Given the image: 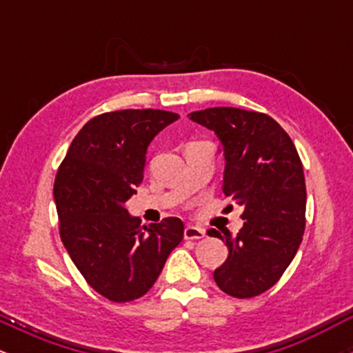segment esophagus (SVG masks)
<instances>
[{
  "label": "esophagus",
  "mask_w": 353,
  "mask_h": 353,
  "mask_svg": "<svg viewBox=\"0 0 353 353\" xmlns=\"http://www.w3.org/2000/svg\"><path fill=\"white\" fill-rule=\"evenodd\" d=\"M202 237H205L204 229L194 228V225H188V228L184 229V239H188V241H197V239Z\"/></svg>",
  "instance_id": "1"
}]
</instances>
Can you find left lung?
Listing matches in <instances>:
<instances>
[{
	"label": "left lung",
	"instance_id": "left-lung-1",
	"mask_svg": "<svg viewBox=\"0 0 353 353\" xmlns=\"http://www.w3.org/2000/svg\"><path fill=\"white\" fill-rule=\"evenodd\" d=\"M189 117L217 134L225 159L222 190L244 208L237 236L228 229L208 232L229 247L214 281L236 299L264 294L290 265L305 229L307 190L297 149L264 112L209 108Z\"/></svg>",
	"mask_w": 353,
	"mask_h": 353
}]
</instances>
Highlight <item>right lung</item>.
Listing matches in <instances>:
<instances>
[{"mask_svg":"<svg viewBox=\"0 0 353 353\" xmlns=\"http://www.w3.org/2000/svg\"><path fill=\"white\" fill-rule=\"evenodd\" d=\"M177 119L179 114L161 109L92 117L56 174L61 241L89 285L111 302L143 297L184 237L181 219L143 225L125 209L144 177L149 143Z\"/></svg>","mask_w":353,"mask_h":353,"instance_id":"add662e5","label":"right lung"}]
</instances>
